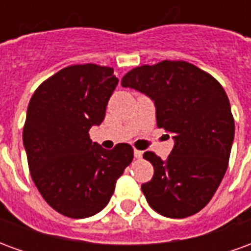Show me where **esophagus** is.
I'll list each match as a JSON object with an SVG mask.
<instances>
[{
	"label": "esophagus",
	"mask_w": 251,
	"mask_h": 251,
	"mask_svg": "<svg viewBox=\"0 0 251 251\" xmlns=\"http://www.w3.org/2000/svg\"><path fill=\"white\" fill-rule=\"evenodd\" d=\"M142 154H144V153H142L141 151H137V149H134V157L142 158Z\"/></svg>",
	"instance_id": "1"
}]
</instances>
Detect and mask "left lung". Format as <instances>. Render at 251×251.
I'll use <instances>...</instances> for the list:
<instances>
[{
  "label": "left lung",
  "instance_id": "8db88e82",
  "mask_svg": "<svg viewBox=\"0 0 251 251\" xmlns=\"http://www.w3.org/2000/svg\"><path fill=\"white\" fill-rule=\"evenodd\" d=\"M152 99L158 127L174 134L167 160L144 153L154 175L141 185L153 210L187 218L204 208L226 174L234 118L221 83L191 63L164 60L133 68L121 80Z\"/></svg>",
  "mask_w": 251,
  "mask_h": 251
}]
</instances>
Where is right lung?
Masks as SVG:
<instances>
[{"mask_svg":"<svg viewBox=\"0 0 251 251\" xmlns=\"http://www.w3.org/2000/svg\"><path fill=\"white\" fill-rule=\"evenodd\" d=\"M111 67L76 64L37 87L26 110L23 141L30 176L41 196L62 215L83 219L102 211L133 160V148L107 151L88 136L102 124L118 84Z\"/></svg>","mask_w":251,"mask_h":251,"instance_id":"add662e5","label":"right lung"}]
</instances>
